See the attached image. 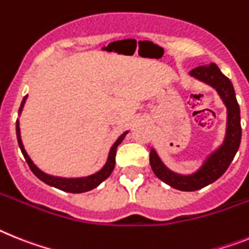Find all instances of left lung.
I'll use <instances>...</instances> for the list:
<instances>
[{
  "label": "left lung",
  "instance_id": "8db88e82",
  "mask_svg": "<svg viewBox=\"0 0 249 249\" xmlns=\"http://www.w3.org/2000/svg\"><path fill=\"white\" fill-rule=\"evenodd\" d=\"M190 76L210 86L218 92L219 97L227 107V128L220 145L205 157L201 166L195 172L189 175H181L170 170L160 160L157 150L150 148L149 162L154 175L160 181L179 191H196L223 176L238 152L242 138L241 110L231 79L221 73L215 63L197 67L190 72Z\"/></svg>",
  "mask_w": 249,
  "mask_h": 249
}]
</instances>
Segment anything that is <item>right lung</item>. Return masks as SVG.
I'll list each match as a JSON object with an SVG mask.
<instances>
[{"label": "right lung", "mask_w": 249, "mask_h": 249, "mask_svg": "<svg viewBox=\"0 0 249 249\" xmlns=\"http://www.w3.org/2000/svg\"><path fill=\"white\" fill-rule=\"evenodd\" d=\"M26 99H28V95L25 96L24 99L21 101V105H20V108H18V115H21L22 108H24L25 102H26ZM129 131H124L120 137L116 139L114 144H112V147L110 148V152H108L107 160H106V163L104 164L101 170H99L97 172L92 173V175H89V176H85V177H60V176H53V175H48L44 171H41L36 164L31 160V158L29 157L28 152L25 150L24 144H22L21 141V133H20V121L18 119L16 120V135H18V147L21 149L22 154H24L25 160L28 162L29 167H30V170L33 171L35 176L37 177L39 179H41L43 182H45L47 185L53 186L55 189H59L62 191L66 192H72V194H81V192H86L89 191V190H93L95 187L100 185L102 181H105L111 172L114 171L115 167V156H116V149H118V145L121 143V142L124 141L125 135L128 134Z\"/></svg>", "instance_id": "add662e5"}]
</instances>
